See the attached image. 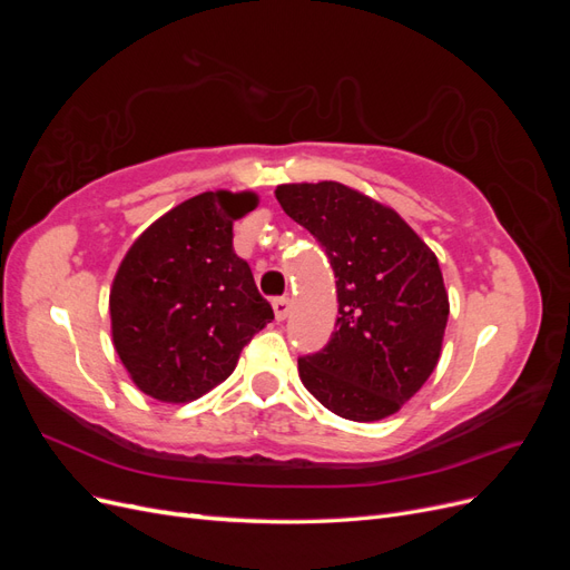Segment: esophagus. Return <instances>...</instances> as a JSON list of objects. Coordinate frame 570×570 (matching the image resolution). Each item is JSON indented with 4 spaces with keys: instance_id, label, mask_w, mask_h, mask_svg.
<instances>
[{
    "instance_id": "obj_1",
    "label": "esophagus",
    "mask_w": 570,
    "mask_h": 570,
    "mask_svg": "<svg viewBox=\"0 0 570 570\" xmlns=\"http://www.w3.org/2000/svg\"><path fill=\"white\" fill-rule=\"evenodd\" d=\"M273 312H275V318L285 321L287 314H289V299L287 297H275L273 299Z\"/></svg>"
}]
</instances>
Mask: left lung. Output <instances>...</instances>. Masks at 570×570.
<instances>
[{"label": "left lung", "mask_w": 570, "mask_h": 570, "mask_svg": "<svg viewBox=\"0 0 570 570\" xmlns=\"http://www.w3.org/2000/svg\"><path fill=\"white\" fill-rule=\"evenodd\" d=\"M275 197L337 278L335 333L299 358L304 387L347 421L392 416L440 361L450 299L438 256L394 209L342 183L278 185Z\"/></svg>", "instance_id": "8db88e82"}]
</instances>
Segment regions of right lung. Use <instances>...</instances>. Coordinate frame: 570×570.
I'll return each instance as SVG.
<instances>
[{"label":"right lung","instance_id":"obj_1","mask_svg":"<svg viewBox=\"0 0 570 570\" xmlns=\"http://www.w3.org/2000/svg\"><path fill=\"white\" fill-rule=\"evenodd\" d=\"M258 204L254 193H202L135 239L111 285L114 347L145 394L185 404L235 371L245 344L273 321L233 220Z\"/></svg>","mask_w":570,"mask_h":570}]
</instances>
